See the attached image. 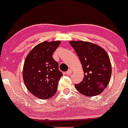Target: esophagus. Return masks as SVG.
Masks as SVG:
<instances>
[{"mask_svg": "<svg viewBox=\"0 0 128 128\" xmlns=\"http://www.w3.org/2000/svg\"><path fill=\"white\" fill-rule=\"evenodd\" d=\"M72 73V71L71 70H68V71L66 72V74L68 75V76H70V75H71Z\"/></svg>", "mask_w": 128, "mask_h": 128, "instance_id": "obj_1", "label": "esophagus"}]
</instances>
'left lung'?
<instances>
[{"instance_id": "obj_1", "label": "left lung", "mask_w": 128, "mask_h": 128, "mask_svg": "<svg viewBox=\"0 0 128 128\" xmlns=\"http://www.w3.org/2000/svg\"><path fill=\"white\" fill-rule=\"evenodd\" d=\"M70 43L79 56L84 72L83 81L75 88L86 96L98 95L110 80L112 66L108 54L103 48L93 42L70 40Z\"/></svg>"}]
</instances>
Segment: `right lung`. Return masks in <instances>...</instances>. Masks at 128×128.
Here are the masks:
<instances>
[{
	"instance_id": "right-lung-1",
	"label": "right lung",
	"mask_w": 128,
	"mask_h": 128,
	"mask_svg": "<svg viewBox=\"0 0 128 128\" xmlns=\"http://www.w3.org/2000/svg\"><path fill=\"white\" fill-rule=\"evenodd\" d=\"M60 40L44 41L34 46L28 54L23 68V80L34 96L47 99L56 93L62 74L52 58Z\"/></svg>"
}]
</instances>
